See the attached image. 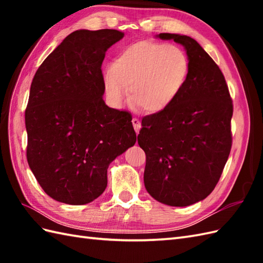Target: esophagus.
<instances>
[{"label": "esophagus", "instance_id": "esophagus-1", "mask_svg": "<svg viewBox=\"0 0 263 263\" xmlns=\"http://www.w3.org/2000/svg\"><path fill=\"white\" fill-rule=\"evenodd\" d=\"M132 124H133V127H135V131L137 132V135H138L139 131H140V127H141L140 121H139L137 117H133V119H132Z\"/></svg>", "mask_w": 263, "mask_h": 263}]
</instances>
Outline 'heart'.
<instances>
[{
	"label": "heart",
	"mask_w": 263,
	"mask_h": 263,
	"mask_svg": "<svg viewBox=\"0 0 263 263\" xmlns=\"http://www.w3.org/2000/svg\"><path fill=\"white\" fill-rule=\"evenodd\" d=\"M189 72V59L180 47L153 42L131 44L104 70L106 96L119 107L130 87L133 102L144 110L157 113L174 103Z\"/></svg>",
	"instance_id": "obj_1"
}]
</instances>
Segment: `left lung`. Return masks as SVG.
<instances>
[{
  "label": "left lung",
  "mask_w": 263,
  "mask_h": 263,
  "mask_svg": "<svg viewBox=\"0 0 263 263\" xmlns=\"http://www.w3.org/2000/svg\"><path fill=\"white\" fill-rule=\"evenodd\" d=\"M158 37L184 46L190 72L174 103L142 119L143 181L159 202L185 206L208 197L219 181L232 148L233 102L219 66L197 41L177 33Z\"/></svg>",
  "instance_id": "left-lung-1"
}]
</instances>
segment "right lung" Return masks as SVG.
I'll return each instance as SVG.
<instances>
[{
  "label": "right lung",
  "mask_w": 263,
  "mask_h": 263,
  "mask_svg": "<svg viewBox=\"0 0 263 263\" xmlns=\"http://www.w3.org/2000/svg\"><path fill=\"white\" fill-rule=\"evenodd\" d=\"M123 36L115 29L76 30L32 79L25 111L27 160L39 185L60 202L98 198L109 164L137 141L131 114L103 99L105 53Z\"/></svg>",
  "instance_id": "add662e5"
}]
</instances>
